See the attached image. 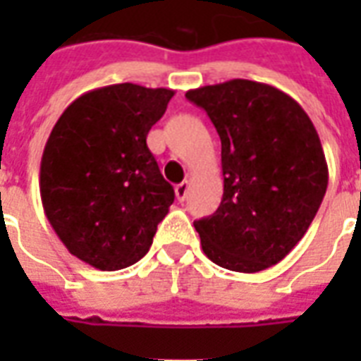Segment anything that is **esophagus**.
Listing matches in <instances>:
<instances>
[{"mask_svg": "<svg viewBox=\"0 0 361 361\" xmlns=\"http://www.w3.org/2000/svg\"><path fill=\"white\" fill-rule=\"evenodd\" d=\"M187 191H189V181H181L180 185H176V198L183 202L187 197Z\"/></svg>", "mask_w": 361, "mask_h": 361, "instance_id": "34e87169", "label": "esophagus"}]
</instances>
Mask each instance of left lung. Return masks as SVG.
I'll use <instances>...</instances> for the list:
<instances>
[{
	"instance_id": "8db88e82",
	"label": "left lung",
	"mask_w": 361,
	"mask_h": 361,
	"mask_svg": "<svg viewBox=\"0 0 361 361\" xmlns=\"http://www.w3.org/2000/svg\"><path fill=\"white\" fill-rule=\"evenodd\" d=\"M221 138L223 200L195 221L204 255L221 268L257 274L281 262L313 223L328 187L319 133L300 104L262 82L189 90Z\"/></svg>"
}]
</instances>
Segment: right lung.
I'll return each instance as SVG.
<instances>
[{
    "label": "right lung",
    "instance_id": "right-lung-1",
    "mask_svg": "<svg viewBox=\"0 0 361 361\" xmlns=\"http://www.w3.org/2000/svg\"><path fill=\"white\" fill-rule=\"evenodd\" d=\"M174 90L114 84L65 109L41 159V200L71 255L103 271L138 262L174 202L146 136Z\"/></svg>",
    "mask_w": 361,
    "mask_h": 361
}]
</instances>
